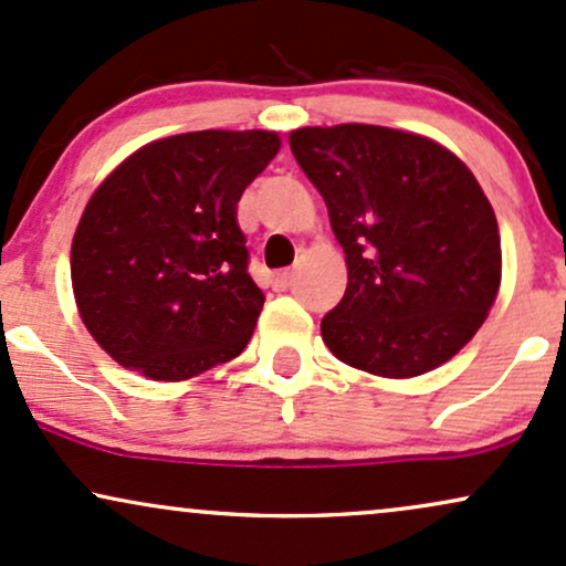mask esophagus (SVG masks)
I'll return each mask as SVG.
<instances>
[{
  "mask_svg": "<svg viewBox=\"0 0 566 566\" xmlns=\"http://www.w3.org/2000/svg\"><path fill=\"white\" fill-rule=\"evenodd\" d=\"M292 279H295L292 271H276V274L271 276V284H274V290H287L292 284Z\"/></svg>",
  "mask_w": 566,
  "mask_h": 566,
  "instance_id": "obj_1",
  "label": "esophagus"
}]
</instances>
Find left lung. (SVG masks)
<instances>
[{"mask_svg":"<svg viewBox=\"0 0 566 566\" xmlns=\"http://www.w3.org/2000/svg\"><path fill=\"white\" fill-rule=\"evenodd\" d=\"M329 210L348 287L322 337L353 369L406 379L453 358L501 287L499 221L451 149L398 128L339 124L290 134Z\"/></svg>","mask_w":566,"mask_h":566,"instance_id":"obj_1","label":"left lung"}]
</instances>
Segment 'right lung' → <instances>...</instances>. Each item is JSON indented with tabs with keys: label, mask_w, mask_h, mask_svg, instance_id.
Returning <instances> with one entry per match:
<instances>
[{
	"label": "right lung",
	"mask_w": 566,
	"mask_h": 566,
	"mask_svg": "<svg viewBox=\"0 0 566 566\" xmlns=\"http://www.w3.org/2000/svg\"><path fill=\"white\" fill-rule=\"evenodd\" d=\"M282 147L274 132H192L149 142L99 184L71 248L88 335L124 369L181 382L237 358L263 292L237 202Z\"/></svg>",
	"instance_id": "1"
}]
</instances>
